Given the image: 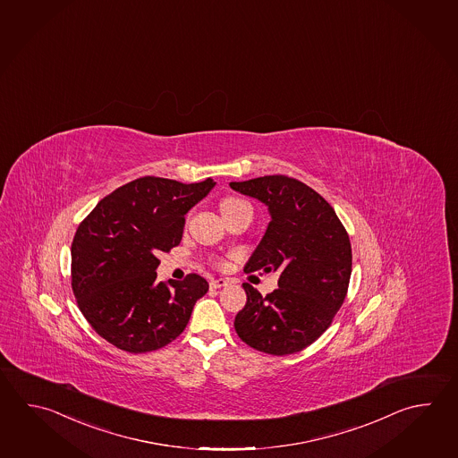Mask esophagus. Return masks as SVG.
Instances as JSON below:
<instances>
[{"mask_svg": "<svg viewBox=\"0 0 458 458\" xmlns=\"http://www.w3.org/2000/svg\"><path fill=\"white\" fill-rule=\"evenodd\" d=\"M230 282L226 279H215L210 282V289H222V287H226Z\"/></svg>", "mask_w": 458, "mask_h": 458, "instance_id": "obj_1", "label": "esophagus"}]
</instances>
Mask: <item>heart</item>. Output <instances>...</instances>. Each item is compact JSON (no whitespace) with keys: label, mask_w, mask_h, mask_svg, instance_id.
<instances>
[{"label":"heart","mask_w":458,"mask_h":458,"mask_svg":"<svg viewBox=\"0 0 458 458\" xmlns=\"http://www.w3.org/2000/svg\"><path fill=\"white\" fill-rule=\"evenodd\" d=\"M243 207L250 206H248L244 200H242V199H234V197H228V199H224V200L220 202V210H222L224 216H228V215L233 214L236 210L243 208Z\"/></svg>","instance_id":"heart-1"}]
</instances>
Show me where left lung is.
I'll list each match as a JSON object with an SVG mask.
<instances>
[{
  "instance_id": "1",
  "label": "left lung",
  "mask_w": 458,
  "mask_h": 458,
  "mask_svg": "<svg viewBox=\"0 0 458 458\" xmlns=\"http://www.w3.org/2000/svg\"><path fill=\"white\" fill-rule=\"evenodd\" d=\"M230 187L271 214L244 272H279V289L266 297L243 284L248 300L234 329L266 354L299 352L327 331L344 301L352 271L349 234L335 208L299 179L274 174Z\"/></svg>"
}]
</instances>
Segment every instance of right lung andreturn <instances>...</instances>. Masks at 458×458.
I'll use <instances>...</instances> for the list:
<instances>
[{"instance_id": "right-lung-1", "label": "right lung", "mask_w": 458, "mask_h": 458, "mask_svg": "<svg viewBox=\"0 0 458 458\" xmlns=\"http://www.w3.org/2000/svg\"><path fill=\"white\" fill-rule=\"evenodd\" d=\"M214 179L182 184L135 179L94 207L72 243V289L94 331L131 354L161 349L184 331L208 284L197 274L157 280L159 251L182 238L187 212Z\"/></svg>"}]
</instances>
